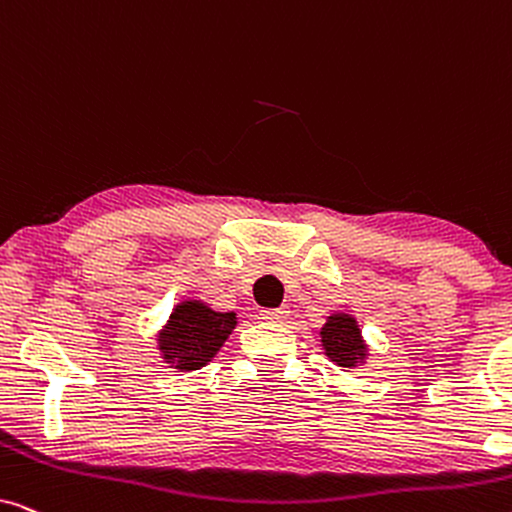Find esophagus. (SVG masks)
<instances>
[{
    "instance_id": "34e87169",
    "label": "esophagus",
    "mask_w": 512,
    "mask_h": 512,
    "mask_svg": "<svg viewBox=\"0 0 512 512\" xmlns=\"http://www.w3.org/2000/svg\"><path fill=\"white\" fill-rule=\"evenodd\" d=\"M286 307H277V310H261V319L263 321H282L286 319Z\"/></svg>"
}]
</instances>
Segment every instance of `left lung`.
Returning a JSON list of instances; mask_svg holds the SVG:
<instances>
[{"label": "left lung", "instance_id": "obj_1", "mask_svg": "<svg viewBox=\"0 0 512 512\" xmlns=\"http://www.w3.org/2000/svg\"><path fill=\"white\" fill-rule=\"evenodd\" d=\"M321 345H324L328 359L342 368L356 366V363L366 359V345L361 340V331L349 314L328 317V324L321 328Z\"/></svg>", "mask_w": 512, "mask_h": 512}]
</instances>
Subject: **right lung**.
<instances>
[{"mask_svg":"<svg viewBox=\"0 0 512 512\" xmlns=\"http://www.w3.org/2000/svg\"><path fill=\"white\" fill-rule=\"evenodd\" d=\"M235 324L233 312H214L200 300H186L170 314L158 347L174 368L198 370L212 361Z\"/></svg>","mask_w":512,"mask_h":512,"instance_id":"add662e5","label":"right lung"}]
</instances>
